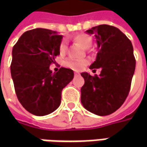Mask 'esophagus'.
Returning a JSON list of instances; mask_svg holds the SVG:
<instances>
[{"mask_svg":"<svg viewBox=\"0 0 147 147\" xmlns=\"http://www.w3.org/2000/svg\"><path fill=\"white\" fill-rule=\"evenodd\" d=\"M79 75H80L79 72H75V76H79Z\"/></svg>","mask_w":147,"mask_h":147,"instance_id":"obj_1","label":"esophagus"}]
</instances>
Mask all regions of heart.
Listing matches in <instances>:
<instances>
[{"instance_id": "obj_1", "label": "heart", "mask_w": 147, "mask_h": 147, "mask_svg": "<svg viewBox=\"0 0 147 147\" xmlns=\"http://www.w3.org/2000/svg\"><path fill=\"white\" fill-rule=\"evenodd\" d=\"M74 41L80 44L84 49H89L92 45V38L86 34H78L74 37ZM67 49V42L66 40H62L59 45V51L61 53H64ZM87 63L86 61H80V60H74V59H67L64 61V65L67 67H70L74 70H80L83 68Z\"/></svg>"}]
</instances>
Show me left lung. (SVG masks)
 <instances>
[{"mask_svg": "<svg viewBox=\"0 0 147 147\" xmlns=\"http://www.w3.org/2000/svg\"><path fill=\"white\" fill-rule=\"evenodd\" d=\"M86 32L94 34L98 45L97 57L90 68H101L102 71L94 76L81 73L85 81L81 102L90 113L107 116L120 108L128 95L136 69L132 44L118 28L106 24Z\"/></svg>", "mask_w": 147, "mask_h": 147, "instance_id": "8db88e82", "label": "left lung"}]
</instances>
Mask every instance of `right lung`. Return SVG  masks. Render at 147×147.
Masks as SVG:
<instances>
[{"mask_svg": "<svg viewBox=\"0 0 147 147\" xmlns=\"http://www.w3.org/2000/svg\"><path fill=\"white\" fill-rule=\"evenodd\" d=\"M63 36L57 31L27 30L12 49L11 75L18 100L35 116H45L60 106L61 91L74 77L73 71L61 67L53 73L49 66L60 55Z\"/></svg>", "mask_w": 147, "mask_h": 147, "instance_id": "add662e5", "label": "right lung"}]
</instances>
